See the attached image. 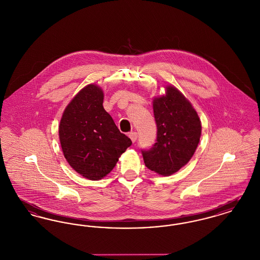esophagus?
Instances as JSON below:
<instances>
[{"label":"esophagus","mask_w":260,"mask_h":260,"mask_svg":"<svg viewBox=\"0 0 260 260\" xmlns=\"http://www.w3.org/2000/svg\"><path fill=\"white\" fill-rule=\"evenodd\" d=\"M128 136H129V138L132 139V141L135 143L136 141V139H137V136H138V135H137V133H129V135H128Z\"/></svg>","instance_id":"34e87169"}]
</instances>
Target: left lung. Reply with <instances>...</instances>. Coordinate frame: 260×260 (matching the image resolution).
<instances>
[{"label": "left lung", "mask_w": 260, "mask_h": 260, "mask_svg": "<svg viewBox=\"0 0 260 260\" xmlns=\"http://www.w3.org/2000/svg\"><path fill=\"white\" fill-rule=\"evenodd\" d=\"M166 89L165 95L153 99L156 143L141 152L149 170L169 176L178 172L193 157L202 125L190 101L176 87L168 86Z\"/></svg>", "instance_id": "left-lung-1"}]
</instances>
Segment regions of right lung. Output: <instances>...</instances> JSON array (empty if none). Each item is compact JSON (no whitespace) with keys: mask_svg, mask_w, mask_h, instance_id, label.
I'll use <instances>...</instances> for the list:
<instances>
[{"mask_svg":"<svg viewBox=\"0 0 260 260\" xmlns=\"http://www.w3.org/2000/svg\"><path fill=\"white\" fill-rule=\"evenodd\" d=\"M103 91L93 84L82 88L63 112L59 140L72 169L89 180H99L132 145L103 108Z\"/></svg>","mask_w":260,"mask_h":260,"instance_id":"add662e5","label":"right lung"}]
</instances>
